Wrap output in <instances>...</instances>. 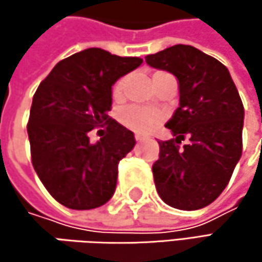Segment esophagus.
<instances>
[{
  "label": "esophagus",
  "instance_id": "esophagus-1",
  "mask_svg": "<svg viewBox=\"0 0 262 262\" xmlns=\"http://www.w3.org/2000/svg\"><path fill=\"white\" fill-rule=\"evenodd\" d=\"M135 139H136V142H141V141H144V139H147V138L142 136V135H135Z\"/></svg>",
  "mask_w": 262,
  "mask_h": 262
}]
</instances>
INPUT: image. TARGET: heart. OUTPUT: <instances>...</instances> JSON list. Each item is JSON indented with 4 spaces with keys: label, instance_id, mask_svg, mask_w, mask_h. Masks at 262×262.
I'll return each instance as SVG.
<instances>
[{
    "label": "heart",
    "instance_id": "b5f03b06",
    "mask_svg": "<svg viewBox=\"0 0 262 262\" xmlns=\"http://www.w3.org/2000/svg\"><path fill=\"white\" fill-rule=\"evenodd\" d=\"M158 74V73H156ZM124 84L126 79L117 80L114 88H112V98L115 101H120L123 98V92H124ZM161 114L155 112V111H148L139 106H130L127 109H124L120 114V121L124 127L136 132V133H148L159 121H161Z\"/></svg>",
    "mask_w": 262,
    "mask_h": 262
}]
</instances>
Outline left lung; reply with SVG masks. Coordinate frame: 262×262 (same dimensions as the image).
I'll return each instance as SVG.
<instances>
[{
    "mask_svg": "<svg viewBox=\"0 0 262 262\" xmlns=\"http://www.w3.org/2000/svg\"><path fill=\"white\" fill-rule=\"evenodd\" d=\"M145 62L179 80L181 104L165 124L176 138L159 141L153 179L161 199L194 211L226 188L243 151L244 107L228 68L191 45H173ZM185 137L190 144L179 147Z\"/></svg>",
    "mask_w": 262,
    "mask_h": 262,
    "instance_id": "obj_1",
    "label": "left lung"
}]
</instances>
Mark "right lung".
I'll use <instances>...</instances> for the list:
<instances>
[{
    "mask_svg": "<svg viewBox=\"0 0 262 262\" xmlns=\"http://www.w3.org/2000/svg\"><path fill=\"white\" fill-rule=\"evenodd\" d=\"M141 63L88 48L60 60L36 89L27 124L31 164L60 205L94 209L114 195L118 164L135 136L109 117L112 84ZM98 127L106 133L92 144L89 132Z\"/></svg>",
    "mask_w": 262,
    "mask_h": 262,
    "instance_id": "obj_1",
    "label": "right lung"
}]
</instances>
